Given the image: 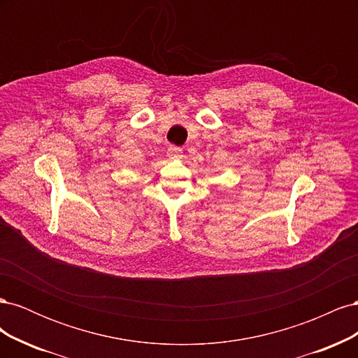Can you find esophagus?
<instances>
[{
  "instance_id": "obj_1",
  "label": "esophagus",
  "mask_w": 358,
  "mask_h": 358,
  "mask_svg": "<svg viewBox=\"0 0 358 358\" xmlns=\"http://www.w3.org/2000/svg\"><path fill=\"white\" fill-rule=\"evenodd\" d=\"M167 155L171 157V158H179V157H182V148L170 146V148L167 149Z\"/></svg>"
}]
</instances>
